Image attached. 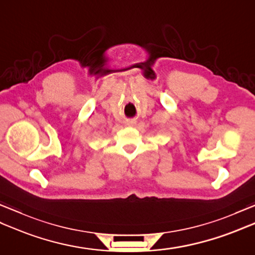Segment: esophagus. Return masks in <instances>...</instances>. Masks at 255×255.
I'll return each mask as SVG.
<instances>
[{
	"mask_svg": "<svg viewBox=\"0 0 255 255\" xmlns=\"http://www.w3.org/2000/svg\"><path fill=\"white\" fill-rule=\"evenodd\" d=\"M134 124H136V123H134V122H132V121H131V122H128V124H127V125H129V126H133Z\"/></svg>",
	"mask_w": 255,
	"mask_h": 255,
	"instance_id": "obj_1",
	"label": "esophagus"
}]
</instances>
